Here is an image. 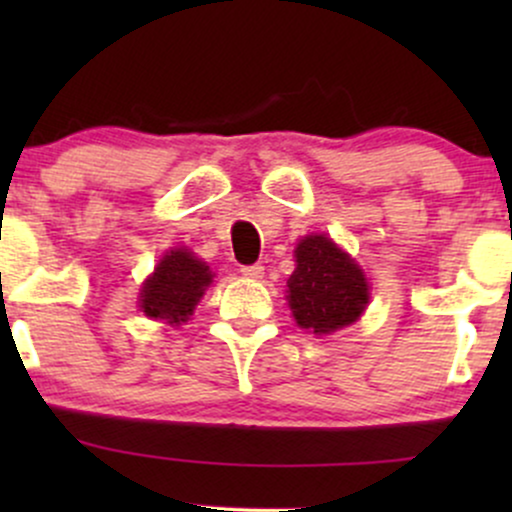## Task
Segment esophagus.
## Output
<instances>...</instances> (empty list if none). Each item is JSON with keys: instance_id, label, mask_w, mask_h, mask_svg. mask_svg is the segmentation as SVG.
Segmentation results:
<instances>
[{"instance_id": "1", "label": "esophagus", "mask_w": 512, "mask_h": 512, "mask_svg": "<svg viewBox=\"0 0 512 512\" xmlns=\"http://www.w3.org/2000/svg\"><path fill=\"white\" fill-rule=\"evenodd\" d=\"M240 272H243L245 279L260 281L264 276V267H262V264H248V267H240Z\"/></svg>"}]
</instances>
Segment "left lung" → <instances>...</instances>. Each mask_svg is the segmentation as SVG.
<instances>
[{"label": "left lung", "mask_w": 512, "mask_h": 512, "mask_svg": "<svg viewBox=\"0 0 512 512\" xmlns=\"http://www.w3.org/2000/svg\"><path fill=\"white\" fill-rule=\"evenodd\" d=\"M286 286V301L298 327L313 334L354 325L370 301L363 269L325 233L305 236L296 245V269Z\"/></svg>", "instance_id": "left-lung-1"}]
</instances>
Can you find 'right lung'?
<instances>
[{"label":"right lung","instance_id":"1","mask_svg":"<svg viewBox=\"0 0 512 512\" xmlns=\"http://www.w3.org/2000/svg\"><path fill=\"white\" fill-rule=\"evenodd\" d=\"M214 279L209 264L185 248L168 250L144 281L139 308L146 317L182 325L195 313V305Z\"/></svg>","mask_w":512,"mask_h":512}]
</instances>
